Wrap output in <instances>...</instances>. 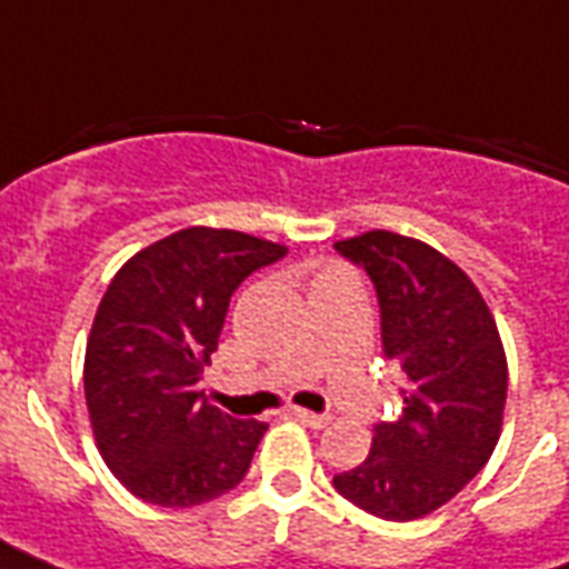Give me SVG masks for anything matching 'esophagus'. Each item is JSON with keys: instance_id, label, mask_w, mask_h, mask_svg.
Returning a JSON list of instances; mask_svg holds the SVG:
<instances>
[{"instance_id": "esophagus-1", "label": "esophagus", "mask_w": 569, "mask_h": 569, "mask_svg": "<svg viewBox=\"0 0 569 569\" xmlns=\"http://www.w3.org/2000/svg\"><path fill=\"white\" fill-rule=\"evenodd\" d=\"M289 413H292L295 419H301L303 425H310V428H328L330 425V416L312 413V410H303V407H292Z\"/></svg>"}]
</instances>
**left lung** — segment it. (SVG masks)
Masks as SVG:
<instances>
[{
    "label": "left lung",
    "instance_id": "left-lung-1",
    "mask_svg": "<svg viewBox=\"0 0 569 569\" xmlns=\"http://www.w3.org/2000/svg\"><path fill=\"white\" fill-rule=\"evenodd\" d=\"M333 248L375 283L383 355L405 375L401 416L375 425L366 460L333 487L380 520H419L493 455L508 396L502 339L476 283L431 244L372 230Z\"/></svg>",
    "mask_w": 569,
    "mask_h": 569
}]
</instances>
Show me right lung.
<instances>
[{"label":"right lung","mask_w":569,"mask_h":569,"mask_svg":"<svg viewBox=\"0 0 569 569\" xmlns=\"http://www.w3.org/2000/svg\"><path fill=\"white\" fill-rule=\"evenodd\" d=\"M283 257L248 232L189 227L114 274L84 348V401L106 467L132 496L191 508L244 478L268 425L232 419L197 383L232 292Z\"/></svg>","instance_id":"1"}]
</instances>
